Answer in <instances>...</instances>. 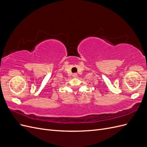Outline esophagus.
Instances as JSON below:
<instances>
[{"label":"esophagus","mask_w":147,"mask_h":147,"mask_svg":"<svg viewBox=\"0 0 147 147\" xmlns=\"http://www.w3.org/2000/svg\"><path fill=\"white\" fill-rule=\"evenodd\" d=\"M72 77H73L74 78H76V77H77V74L76 73L73 74H72Z\"/></svg>","instance_id":"esophagus-1"}]
</instances>
